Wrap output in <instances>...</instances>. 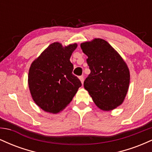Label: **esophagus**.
I'll return each instance as SVG.
<instances>
[{"instance_id":"obj_1","label":"esophagus","mask_w":152,"mask_h":152,"mask_svg":"<svg viewBox=\"0 0 152 152\" xmlns=\"http://www.w3.org/2000/svg\"><path fill=\"white\" fill-rule=\"evenodd\" d=\"M79 79H80V81H81V83H83V81H84V77H83V76H79Z\"/></svg>"}]
</instances>
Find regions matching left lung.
<instances>
[{
	"label": "left lung",
	"instance_id": "1",
	"mask_svg": "<svg viewBox=\"0 0 152 152\" xmlns=\"http://www.w3.org/2000/svg\"><path fill=\"white\" fill-rule=\"evenodd\" d=\"M91 70L83 86L96 105L104 111L115 109L124 100L129 85L126 63L109 43L101 38L81 44Z\"/></svg>",
	"mask_w": 152,
	"mask_h": 152
}]
</instances>
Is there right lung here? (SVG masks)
I'll use <instances>...</instances> for the list:
<instances>
[{
	"mask_svg": "<svg viewBox=\"0 0 152 152\" xmlns=\"http://www.w3.org/2000/svg\"><path fill=\"white\" fill-rule=\"evenodd\" d=\"M77 45L50 44L31 64L28 86L36 104L47 112L56 114L72 101L81 82L73 74L71 56Z\"/></svg>",
	"mask_w": 152,
	"mask_h": 152,
	"instance_id": "right-lung-1",
	"label": "right lung"
}]
</instances>
